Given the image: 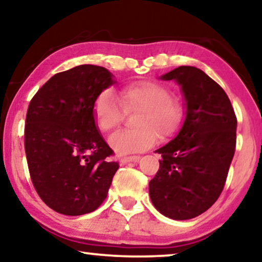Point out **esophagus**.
<instances>
[{
	"instance_id": "obj_1",
	"label": "esophagus",
	"mask_w": 262,
	"mask_h": 262,
	"mask_svg": "<svg viewBox=\"0 0 262 262\" xmlns=\"http://www.w3.org/2000/svg\"><path fill=\"white\" fill-rule=\"evenodd\" d=\"M139 160H141V157L139 156H128V157H123V159L120 160V162L123 164H126L130 162H138Z\"/></svg>"
}]
</instances>
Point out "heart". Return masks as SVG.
Returning <instances> with one entry per match:
<instances>
[{"label":"heart","instance_id":"obj_1","mask_svg":"<svg viewBox=\"0 0 262 262\" xmlns=\"http://www.w3.org/2000/svg\"><path fill=\"white\" fill-rule=\"evenodd\" d=\"M118 99L125 111L138 110L135 130H120L108 139L111 148L119 155L141 152L155 144L159 135L169 137L180 126L184 111L178 100L170 98L166 85L152 81L136 82L121 88ZM111 91L95 99L93 117L102 132L113 130L123 118V110Z\"/></svg>","mask_w":262,"mask_h":262}]
</instances>
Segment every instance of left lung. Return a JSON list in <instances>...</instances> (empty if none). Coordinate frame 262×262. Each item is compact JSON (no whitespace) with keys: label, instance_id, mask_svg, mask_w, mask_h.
Wrapping results in <instances>:
<instances>
[{"label":"left lung","instance_id":"obj_1","mask_svg":"<svg viewBox=\"0 0 262 262\" xmlns=\"http://www.w3.org/2000/svg\"><path fill=\"white\" fill-rule=\"evenodd\" d=\"M181 87L185 120L178 135L157 149L162 159L149 182L154 206L175 221L194 218L223 191L236 146L237 120L223 88L195 67L160 76Z\"/></svg>","mask_w":262,"mask_h":262}]
</instances>
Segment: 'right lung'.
Segmentation results:
<instances>
[{"label": "right lung", "instance_id": "add662e5", "mask_svg": "<svg viewBox=\"0 0 262 262\" xmlns=\"http://www.w3.org/2000/svg\"><path fill=\"white\" fill-rule=\"evenodd\" d=\"M117 83L106 68L83 64L50 78L31 100L25 151L35 191L67 216L98 209L119 168L93 117L95 99Z\"/></svg>", "mask_w": 262, "mask_h": 262}]
</instances>
